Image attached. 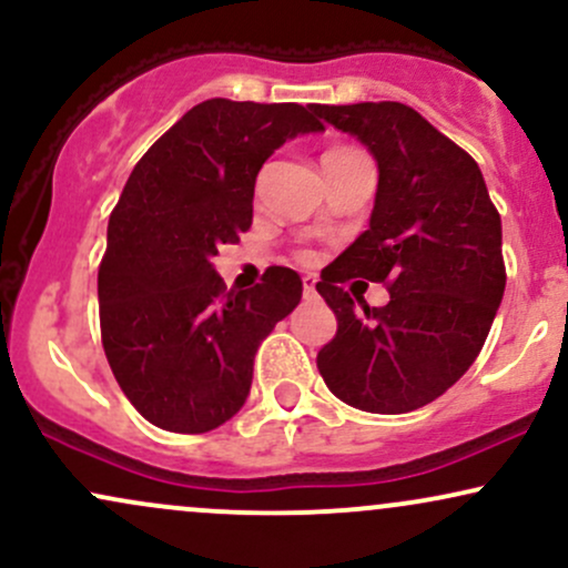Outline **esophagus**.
<instances>
[{"instance_id":"34e87169","label":"esophagus","mask_w":568,"mask_h":568,"mask_svg":"<svg viewBox=\"0 0 568 568\" xmlns=\"http://www.w3.org/2000/svg\"><path fill=\"white\" fill-rule=\"evenodd\" d=\"M302 283H304V298H315L317 296V280L312 275H306Z\"/></svg>"}]
</instances>
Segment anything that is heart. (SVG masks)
Here are the masks:
<instances>
[{
	"instance_id": "obj_1",
	"label": "heart",
	"mask_w": 568,
	"mask_h": 568,
	"mask_svg": "<svg viewBox=\"0 0 568 568\" xmlns=\"http://www.w3.org/2000/svg\"><path fill=\"white\" fill-rule=\"evenodd\" d=\"M334 152H344V149H334ZM302 258H304V262H312L315 256H312V253H302Z\"/></svg>"
}]
</instances>
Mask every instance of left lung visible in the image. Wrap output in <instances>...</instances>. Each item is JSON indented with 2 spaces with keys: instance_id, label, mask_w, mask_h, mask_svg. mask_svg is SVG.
Here are the masks:
<instances>
[{
  "instance_id": "obj_1",
  "label": "left lung",
  "mask_w": 568,
  "mask_h": 568,
  "mask_svg": "<svg viewBox=\"0 0 568 568\" xmlns=\"http://www.w3.org/2000/svg\"><path fill=\"white\" fill-rule=\"evenodd\" d=\"M379 168L368 230L323 270L317 293L336 336L317 352L328 389L371 414H406L465 376L505 293L501 221L478 162L397 101L321 106ZM366 276L390 288L371 311L341 283Z\"/></svg>"
}]
</instances>
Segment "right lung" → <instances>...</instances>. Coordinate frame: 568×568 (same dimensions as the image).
<instances>
[{
  "instance_id": "obj_1",
  "label": "right lung",
  "mask_w": 568,
  "mask_h": 568,
  "mask_svg": "<svg viewBox=\"0 0 568 568\" xmlns=\"http://www.w3.org/2000/svg\"><path fill=\"white\" fill-rule=\"evenodd\" d=\"M312 109L211 98L130 173L109 219L98 310L114 379L152 425L197 435L230 422L251 393L258 344L302 302L288 266L226 291L213 256L251 230L256 175L275 149L321 133Z\"/></svg>"
}]
</instances>
